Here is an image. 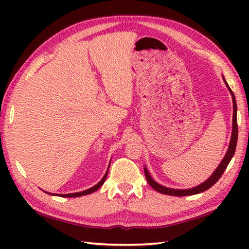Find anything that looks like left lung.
Masks as SVG:
<instances>
[{
	"mask_svg": "<svg viewBox=\"0 0 249 249\" xmlns=\"http://www.w3.org/2000/svg\"><path fill=\"white\" fill-rule=\"evenodd\" d=\"M224 81L226 83L227 88L229 89V91L232 95V102H233V124H232V135H231V140H230V144H229V149L227 151L226 155L224 157V160H221V162L219 163V166L217 167V169L214 171V173L205 182H203L202 184L198 185L194 188L190 189H172V188H168V187H163L161 185H160L158 183H156L154 179L151 178V176L147 172L146 168H144V174L146 178V181L149 183L151 186L154 188L156 192L163 194V195H169V196H178V197H183V196H192V195H196V194H200L202 192H205L206 189H209L213 186V185L218 181L220 178V177L223 176V173L225 172L227 166L229 165V162L231 160V158L233 157L234 152H235V147H236V142H237V121H236V102H235V97L233 92L231 91V89L229 88L228 83L226 82L225 78Z\"/></svg>",
	"mask_w": 249,
	"mask_h": 249,
	"instance_id": "8db88e82",
	"label": "left lung"
}]
</instances>
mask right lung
Returning a JSON list of instances; mask_svg holds the SVG:
<instances>
[{"mask_svg":"<svg viewBox=\"0 0 249 249\" xmlns=\"http://www.w3.org/2000/svg\"><path fill=\"white\" fill-rule=\"evenodd\" d=\"M107 174H108V171L106 172V174L104 176V178H102V181H100L98 184L95 185V186H93L92 188H89L88 190H84V192H80V193H75V194H66V195H59L61 196V197H66V198H72V197H80V196H84V195H89V194H92L94 193L95 190H97L99 187H102V185L105 183L106 181V178H107ZM49 194V193H47ZM51 195V194H50ZM57 196V195H56Z\"/></svg>","mask_w":249,"mask_h":249,"instance_id":"obj_1","label":"right lung"}]
</instances>
